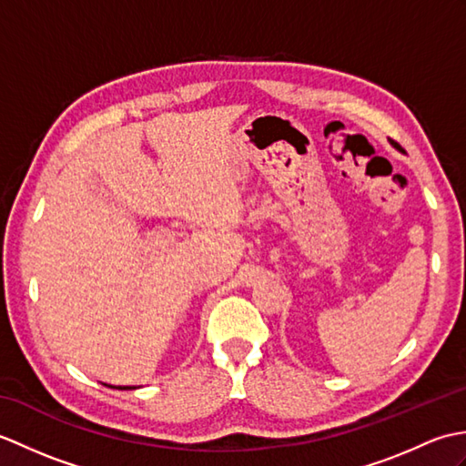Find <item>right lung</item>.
<instances>
[{
    "label": "right lung",
    "instance_id": "obj_1",
    "mask_svg": "<svg viewBox=\"0 0 466 466\" xmlns=\"http://www.w3.org/2000/svg\"><path fill=\"white\" fill-rule=\"evenodd\" d=\"M114 389H120V390H127V389H136V386H114Z\"/></svg>",
    "mask_w": 466,
    "mask_h": 466
}]
</instances>
